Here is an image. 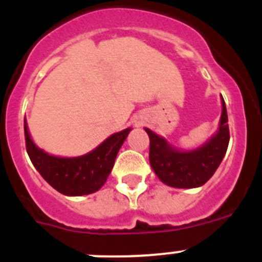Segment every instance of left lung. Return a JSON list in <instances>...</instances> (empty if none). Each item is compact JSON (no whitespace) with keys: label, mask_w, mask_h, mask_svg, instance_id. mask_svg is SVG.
Returning a JSON list of instances; mask_svg holds the SVG:
<instances>
[{"label":"left lung","mask_w":262,"mask_h":262,"mask_svg":"<svg viewBox=\"0 0 262 262\" xmlns=\"http://www.w3.org/2000/svg\"><path fill=\"white\" fill-rule=\"evenodd\" d=\"M222 117L216 135L198 149L190 152L176 151L165 139L145 128L149 136V164L160 181L178 189L202 186L209 181L230 143V128L224 99L222 97Z\"/></svg>","instance_id":"8db88e82"}]
</instances>
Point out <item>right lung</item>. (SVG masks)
<instances>
[{"label":"right lung","mask_w":262,"mask_h":262,"mask_svg":"<svg viewBox=\"0 0 262 262\" xmlns=\"http://www.w3.org/2000/svg\"><path fill=\"white\" fill-rule=\"evenodd\" d=\"M129 129L111 135L90 154L72 159L51 156L32 143L25 122V140L31 163L46 181L64 195H86L103 186Z\"/></svg>","instance_id":"right-lung-1"}]
</instances>
